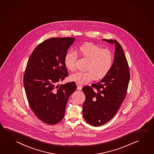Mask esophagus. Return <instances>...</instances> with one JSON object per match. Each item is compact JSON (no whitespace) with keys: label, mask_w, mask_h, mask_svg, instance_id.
<instances>
[{"label":"esophagus","mask_w":154,"mask_h":154,"mask_svg":"<svg viewBox=\"0 0 154 154\" xmlns=\"http://www.w3.org/2000/svg\"><path fill=\"white\" fill-rule=\"evenodd\" d=\"M77 89L79 90H81L82 89V86L80 85H79V84L77 85Z\"/></svg>","instance_id":"1"}]
</instances>
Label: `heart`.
Wrapping results in <instances>:
<instances>
[{
    "mask_svg": "<svg viewBox=\"0 0 154 154\" xmlns=\"http://www.w3.org/2000/svg\"><path fill=\"white\" fill-rule=\"evenodd\" d=\"M78 53L89 60L86 72H77L70 77L71 81L83 85L94 79H101L107 75L112 66L113 56L110 50L102 49L94 44L88 43L81 45ZM77 55L75 52H67L64 57V63L70 70L77 68Z\"/></svg>",
    "mask_w": 154,
    "mask_h": 154,
    "instance_id": "heart-1",
    "label": "heart"
}]
</instances>
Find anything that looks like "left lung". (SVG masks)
<instances>
[{
    "label": "left lung",
    "mask_w": 154,
    "mask_h": 154,
    "mask_svg": "<svg viewBox=\"0 0 154 154\" xmlns=\"http://www.w3.org/2000/svg\"><path fill=\"white\" fill-rule=\"evenodd\" d=\"M102 40L115 44L112 66L100 82L82 88L85 95L84 119L94 127L106 123L115 116L126 96L130 79L129 65L120 44L116 40Z\"/></svg>",
    "instance_id": "8db88e82"
}]
</instances>
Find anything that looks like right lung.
I'll list each match as a JSON object with an SVG mask.
<instances>
[{
  "instance_id": "add662e5",
  "label": "right lung",
  "mask_w": 154,
  "mask_h": 154,
  "mask_svg": "<svg viewBox=\"0 0 154 154\" xmlns=\"http://www.w3.org/2000/svg\"><path fill=\"white\" fill-rule=\"evenodd\" d=\"M74 37L51 38L35 48L27 62L24 86L30 108L41 121L57 124L65 115L71 94L76 90L75 82L57 85L68 76L64 57Z\"/></svg>"
}]
</instances>
